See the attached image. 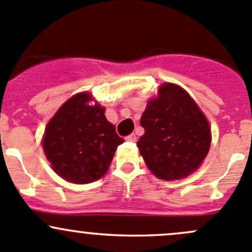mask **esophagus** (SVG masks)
Returning a JSON list of instances; mask_svg holds the SVG:
<instances>
[{"instance_id":"obj_1","label":"esophagus","mask_w":252,"mask_h":252,"mask_svg":"<svg viewBox=\"0 0 252 252\" xmlns=\"http://www.w3.org/2000/svg\"><path fill=\"white\" fill-rule=\"evenodd\" d=\"M126 141H131V142H135L136 141V135L135 134H130V135H128L126 138Z\"/></svg>"}]
</instances>
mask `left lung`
<instances>
[{"mask_svg":"<svg viewBox=\"0 0 252 252\" xmlns=\"http://www.w3.org/2000/svg\"><path fill=\"white\" fill-rule=\"evenodd\" d=\"M138 147L147 168L157 178L175 180L196 171L207 156L211 128L189 94L175 84L159 86L147 102Z\"/></svg>","mask_w":252,"mask_h":252,"instance_id":"1","label":"left lung"}]
</instances>
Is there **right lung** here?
<instances>
[{"instance_id":"add662e5","label":"right lung","mask_w":252,"mask_h":252,"mask_svg":"<svg viewBox=\"0 0 252 252\" xmlns=\"http://www.w3.org/2000/svg\"><path fill=\"white\" fill-rule=\"evenodd\" d=\"M93 96L80 93L65 101L51 118L42 139L46 158L61 178L88 184L108 171L114 152L124 140L106 119Z\"/></svg>"}]
</instances>
